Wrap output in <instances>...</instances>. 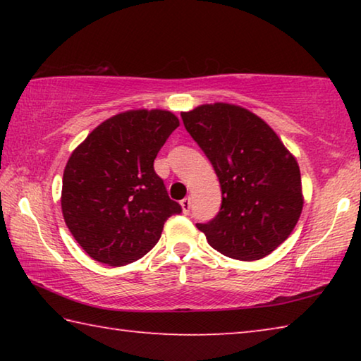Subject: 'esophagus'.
<instances>
[{"label": "esophagus", "mask_w": 361, "mask_h": 361, "mask_svg": "<svg viewBox=\"0 0 361 361\" xmlns=\"http://www.w3.org/2000/svg\"><path fill=\"white\" fill-rule=\"evenodd\" d=\"M181 209H183V213H185V215H188L189 210H191V199H189V197L183 199L181 200Z\"/></svg>", "instance_id": "34e87169"}]
</instances>
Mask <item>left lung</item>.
<instances>
[{
  "instance_id": "1",
  "label": "left lung",
  "mask_w": 361,
  "mask_h": 361,
  "mask_svg": "<svg viewBox=\"0 0 361 361\" xmlns=\"http://www.w3.org/2000/svg\"><path fill=\"white\" fill-rule=\"evenodd\" d=\"M189 135L212 162L223 202L209 223H197L210 247L255 261L271 255L302 212L301 173L277 133L248 109L231 103L181 113Z\"/></svg>"
}]
</instances>
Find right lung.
<instances>
[{
  "label": "right lung",
  "mask_w": 361,
  "mask_h": 361,
  "mask_svg": "<svg viewBox=\"0 0 361 361\" xmlns=\"http://www.w3.org/2000/svg\"><path fill=\"white\" fill-rule=\"evenodd\" d=\"M178 118L166 109H130L102 122L71 152L63 172L62 213L90 258L124 266L161 239L181 205L169 197L154 159Z\"/></svg>",
  "instance_id": "1"
}]
</instances>
